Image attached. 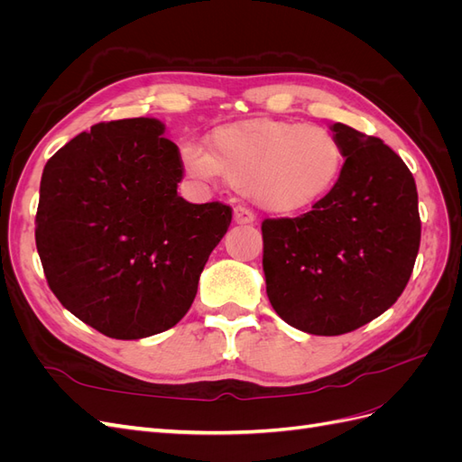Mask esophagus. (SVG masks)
Returning a JSON list of instances; mask_svg holds the SVG:
<instances>
[{
	"instance_id": "1",
	"label": "esophagus",
	"mask_w": 462,
	"mask_h": 462,
	"mask_svg": "<svg viewBox=\"0 0 462 462\" xmlns=\"http://www.w3.org/2000/svg\"><path fill=\"white\" fill-rule=\"evenodd\" d=\"M254 219H256V216L245 206H236L233 209V221L239 223V226H248V223H254Z\"/></svg>"
}]
</instances>
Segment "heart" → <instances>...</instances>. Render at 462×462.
<instances>
[{"mask_svg": "<svg viewBox=\"0 0 462 462\" xmlns=\"http://www.w3.org/2000/svg\"><path fill=\"white\" fill-rule=\"evenodd\" d=\"M345 160L337 134L302 121H239L214 129L208 152L192 143L180 148L190 177L221 175L275 214H299L324 200L337 185Z\"/></svg>", "mask_w": 462, "mask_h": 462, "instance_id": "heart-1", "label": "heart"}]
</instances>
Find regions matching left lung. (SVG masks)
I'll return each instance as SVG.
<instances>
[{"instance_id":"obj_1","label":"left lung","mask_w":462,"mask_h":462,"mask_svg":"<svg viewBox=\"0 0 462 462\" xmlns=\"http://www.w3.org/2000/svg\"><path fill=\"white\" fill-rule=\"evenodd\" d=\"M346 160L337 185L299 217L262 221L265 291L279 318L341 335L393 306L407 287L420 214L409 167L380 138L331 125Z\"/></svg>"}]
</instances>
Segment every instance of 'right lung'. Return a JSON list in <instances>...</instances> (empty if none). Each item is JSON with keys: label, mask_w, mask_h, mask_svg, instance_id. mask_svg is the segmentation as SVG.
I'll list each match as a JSON object with an SVG mask.
<instances>
[{"label": "right lung", "mask_w": 462, "mask_h": 462, "mask_svg": "<svg viewBox=\"0 0 462 462\" xmlns=\"http://www.w3.org/2000/svg\"><path fill=\"white\" fill-rule=\"evenodd\" d=\"M150 117L97 123L48 160L36 248L65 309L114 339L173 328L233 209L177 194L185 167Z\"/></svg>", "instance_id": "right-lung-1"}]
</instances>
